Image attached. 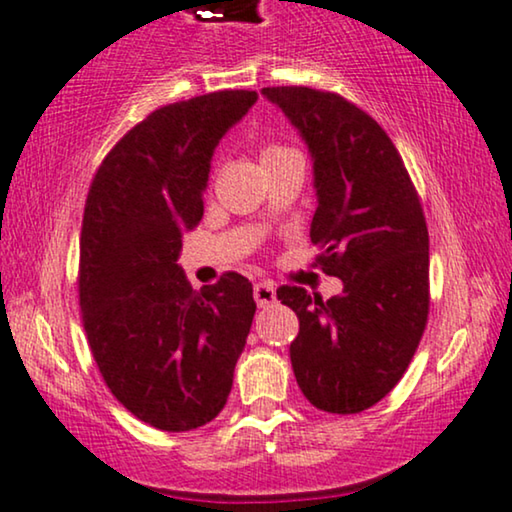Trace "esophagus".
<instances>
[{"label":"esophagus","instance_id":"esophagus-1","mask_svg":"<svg viewBox=\"0 0 512 512\" xmlns=\"http://www.w3.org/2000/svg\"><path fill=\"white\" fill-rule=\"evenodd\" d=\"M252 295H255V302L260 307H269V304L276 302V288L271 281H257L255 288H252Z\"/></svg>","mask_w":512,"mask_h":512}]
</instances>
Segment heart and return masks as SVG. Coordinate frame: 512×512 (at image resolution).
<instances>
[{
  "mask_svg": "<svg viewBox=\"0 0 512 512\" xmlns=\"http://www.w3.org/2000/svg\"><path fill=\"white\" fill-rule=\"evenodd\" d=\"M283 153H290V148H286V146H276V144L264 146V148H262V165L269 163V160L278 158V155H283Z\"/></svg>",
  "mask_w": 512,
  "mask_h": 512,
  "instance_id": "b5f03b06",
  "label": "heart"
}]
</instances>
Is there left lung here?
<instances>
[{
    "label": "left lung",
    "instance_id": "left-lung-1",
    "mask_svg": "<svg viewBox=\"0 0 512 512\" xmlns=\"http://www.w3.org/2000/svg\"><path fill=\"white\" fill-rule=\"evenodd\" d=\"M314 160V245L342 293L300 286L278 300L300 319L290 342L297 385L316 409L361 413L409 368L430 312V238L416 186L385 129L340 94L264 87Z\"/></svg>",
    "mask_w": 512,
    "mask_h": 512
}]
</instances>
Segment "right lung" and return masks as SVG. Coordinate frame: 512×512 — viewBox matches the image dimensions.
I'll return each instance as SVG.
<instances>
[{
	"label": "right lung",
	"instance_id": "1",
	"mask_svg": "<svg viewBox=\"0 0 512 512\" xmlns=\"http://www.w3.org/2000/svg\"><path fill=\"white\" fill-rule=\"evenodd\" d=\"M257 92L224 89L158 108L111 148L84 203L80 309L108 390L165 432L196 430L224 409L257 304L226 271L196 293L177 264L203 219L219 139Z\"/></svg>",
	"mask_w": 512,
	"mask_h": 512
}]
</instances>
